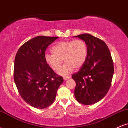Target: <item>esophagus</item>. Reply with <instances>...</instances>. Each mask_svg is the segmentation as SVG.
<instances>
[{"instance_id":"obj_1","label":"esophagus","mask_w":128,"mask_h":128,"mask_svg":"<svg viewBox=\"0 0 128 128\" xmlns=\"http://www.w3.org/2000/svg\"><path fill=\"white\" fill-rule=\"evenodd\" d=\"M69 78H70V76H63V79H64V80H67V79H68Z\"/></svg>"}]
</instances>
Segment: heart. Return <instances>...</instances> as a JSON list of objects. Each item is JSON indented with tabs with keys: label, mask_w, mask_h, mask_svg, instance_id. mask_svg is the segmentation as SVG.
I'll list each match as a JSON object with an SVG mask.
<instances>
[{
	"label": "heart",
	"mask_w": 128,
	"mask_h": 128,
	"mask_svg": "<svg viewBox=\"0 0 128 128\" xmlns=\"http://www.w3.org/2000/svg\"><path fill=\"white\" fill-rule=\"evenodd\" d=\"M52 54H46L45 61L54 71H58L63 61L65 64L59 71L62 75L78 69L86 62L88 56L87 44L82 40H67L56 44L51 48Z\"/></svg>",
	"instance_id": "heart-1"
}]
</instances>
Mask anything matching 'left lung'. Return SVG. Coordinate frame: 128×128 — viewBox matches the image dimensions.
<instances>
[{
	"mask_svg": "<svg viewBox=\"0 0 128 128\" xmlns=\"http://www.w3.org/2000/svg\"><path fill=\"white\" fill-rule=\"evenodd\" d=\"M88 46V56L84 64L72 77L76 82L74 96L84 105L99 102L106 94L111 85L114 64L108 46L102 40L84 34L75 36Z\"/></svg>",
	"mask_w": 128,
	"mask_h": 128,
	"instance_id": "8db88e82",
	"label": "left lung"
}]
</instances>
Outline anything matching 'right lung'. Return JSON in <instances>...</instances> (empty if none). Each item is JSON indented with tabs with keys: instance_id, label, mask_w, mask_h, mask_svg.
<instances>
[{
	"instance_id": "right-lung-1",
	"label": "right lung",
	"mask_w": 128,
	"mask_h": 128,
	"mask_svg": "<svg viewBox=\"0 0 128 128\" xmlns=\"http://www.w3.org/2000/svg\"><path fill=\"white\" fill-rule=\"evenodd\" d=\"M58 38L36 36L21 46L16 54L14 82L22 99L34 108L42 109L52 105L64 80L44 58L46 50Z\"/></svg>"
}]
</instances>
